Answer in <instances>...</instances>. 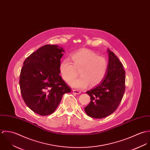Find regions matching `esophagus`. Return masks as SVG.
<instances>
[{
    "instance_id": "34e87169",
    "label": "esophagus",
    "mask_w": 150,
    "mask_h": 150,
    "mask_svg": "<svg viewBox=\"0 0 150 150\" xmlns=\"http://www.w3.org/2000/svg\"><path fill=\"white\" fill-rule=\"evenodd\" d=\"M73 93H74V94L78 95V94H80V93H81V91H78V90H76V89H73Z\"/></svg>"
}]
</instances>
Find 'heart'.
I'll return each mask as SVG.
<instances>
[{
  "label": "heart",
  "instance_id": "b5f03b06",
  "mask_svg": "<svg viewBox=\"0 0 150 150\" xmlns=\"http://www.w3.org/2000/svg\"><path fill=\"white\" fill-rule=\"evenodd\" d=\"M72 63L69 59L63 60L59 64L61 78L70 83L80 70L81 77L71 81L70 86L76 89H84L89 84L95 86L104 79L107 70V61L89 50H81L70 55Z\"/></svg>",
  "mask_w": 150,
  "mask_h": 150
}]
</instances>
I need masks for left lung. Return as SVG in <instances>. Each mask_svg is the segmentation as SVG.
Masks as SVG:
<instances>
[{
	"instance_id": "left-lung-1",
	"label": "left lung",
	"mask_w": 150,
	"mask_h": 150,
	"mask_svg": "<svg viewBox=\"0 0 150 150\" xmlns=\"http://www.w3.org/2000/svg\"><path fill=\"white\" fill-rule=\"evenodd\" d=\"M108 62L103 81L86 92L91 102L84 108L93 118H102L113 113L120 105L125 90V72L119 59L107 49Z\"/></svg>"
}]
</instances>
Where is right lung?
<instances>
[{
  "instance_id": "right-lung-1",
  "label": "right lung",
  "mask_w": 150,
  "mask_h": 150,
  "mask_svg": "<svg viewBox=\"0 0 150 150\" xmlns=\"http://www.w3.org/2000/svg\"><path fill=\"white\" fill-rule=\"evenodd\" d=\"M64 50L58 45H44L25 60L20 77L22 98L30 110L48 115L54 112L62 96L71 91L59 75Z\"/></svg>"
}]
</instances>
